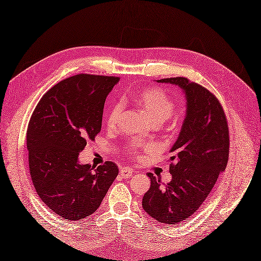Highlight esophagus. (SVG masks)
I'll list each match as a JSON object with an SVG mask.
<instances>
[{"mask_svg":"<svg viewBox=\"0 0 261 261\" xmlns=\"http://www.w3.org/2000/svg\"><path fill=\"white\" fill-rule=\"evenodd\" d=\"M119 174H121V177L126 179V178H130V175L133 174V169L129 167H125L123 169H121V171H119Z\"/></svg>","mask_w":261,"mask_h":261,"instance_id":"1","label":"esophagus"}]
</instances>
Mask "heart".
Returning <instances> with one entry per match:
<instances>
[{"label": "heart", "instance_id": "1", "mask_svg": "<svg viewBox=\"0 0 261 261\" xmlns=\"http://www.w3.org/2000/svg\"><path fill=\"white\" fill-rule=\"evenodd\" d=\"M135 101L142 108L147 115L149 116L150 121L154 124H161L168 118H170L174 112V101L164 89L161 88H147L140 90L134 96ZM123 107L122 104H115L111 109L108 116V125L113 127L118 122L122 115ZM143 145L133 144L129 147V152L133 154L139 153L143 149Z\"/></svg>", "mask_w": 261, "mask_h": 261}]
</instances>
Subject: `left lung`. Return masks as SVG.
<instances>
[{"label":"left lung","mask_w":261,"mask_h":261,"mask_svg":"<svg viewBox=\"0 0 261 261\" xmlns=\"http://www.w3.org/2000/svg\"><path fill=\"white\" fill-rule=\"evenodd\" d=\"M183 90L187 113L170 152L172 180L165 187L149 172L150 188L143 208L153 220L177 225L193 215L212 191L227 166L229 133L226 116L216 96L185 76L157 80Z\"/></svg>","instance_id":"8db88e82"}]
</instances>
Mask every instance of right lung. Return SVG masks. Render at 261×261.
I'll return each instance as SVG.
<instances>
[{
  "label": "right lung",
  "instance_id": "1",
  "mask_svg": "<svg viewBox=\"0 0 261 261\" xmlns=\"http://www.w3.org/2000/svg\"><path fill=\"white\" fill-rule=\"evenodd\" d=\"M117 76L76 74L40 98L27 128L30 172L47 207L67 221L93 214L118 174L115 163L91 167L79 152L101 130L104 103Z\"/></svg>",
  "mask_w": 261,
  "mask_h": 261
}]
</instances>
